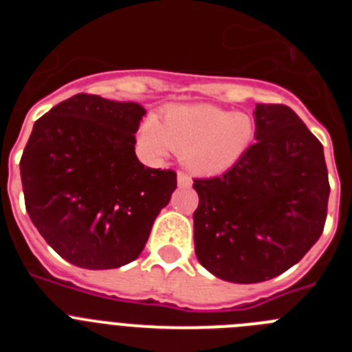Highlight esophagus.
I'll return each instance as SVG.
<instances>
[{
	"mask_svg": "<svg viewBox=\"0 0 352 352\" xmlns=\"http://www.w3.org/2000/svg\"><path fill=\"white\" fill-rule=\"evenodd\" d=\"M178 185L182 186V188H188V186L192 185V178L186 173H182V170H179V173H178Z\"/></svg>",
	"mask_w": 352,
	"mask_h": 352,
	"instance_id": "34e87169",
	"label": "esophagus"
}]
</instances>
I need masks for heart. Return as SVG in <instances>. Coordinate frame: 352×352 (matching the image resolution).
Masks as SVG:
<instances>
[{
    "mask_svg": "<svg viewBox=\"0 0 352 352\" xmlns=\"http://www.w3.org/2000/svg\"><path fill=\"white\" fill-rule=\"evenodd\" d=\"M254 138V123L243 113L213 105H178L142 125L141 144L149 155H182L186 167L201 174L234 166Z\"/></svg>",
    "mask_w": 352,
    "mask_h": 352,
    "instance_id": "b5f03b06",
    "label": "heart"
}]
</instances>
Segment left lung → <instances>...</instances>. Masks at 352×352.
Listing matches in <instances>:
<instances>
[{
    "label": "left lung",
    "mask_w": 352,
    "mask_h": 352,
    "mask_svg": "<svg viewBox=\"0 0 352 352\" xmlns=\"http://www.w3.org/2000/svg\"><path fill=\"white\" fill-rule=\"evenodd\" d=\"M256 139L229 170L194 179L199 263L234 284L287 272L322 234L329 183L324 151L291 107L256 105Z\"/></svg>",
    "instance_id": "obj_1"
}]
</instances>
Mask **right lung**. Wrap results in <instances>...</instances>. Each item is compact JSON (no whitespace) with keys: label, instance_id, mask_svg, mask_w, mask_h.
I'll list each match as a JSON object with an SVG mask.
<instances>
[{"label":"right lung","instance_id":"right-lung-1","mask_svg":"<svg viewBox=\"0 0 352 352\" xmlns=\"http://www.w3.org/2000/svg\"><path fill=\"white\" fill-rule=\"evenodd\" d=\"M144 107L98 95L70 96L36 120L21 158L24 203L43 239L86 270L138 259L176 173L144 167L135 132Z\"/></svg>","mask_w":352,"mask_h":352}]
</instances>
